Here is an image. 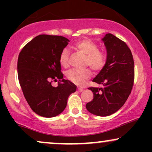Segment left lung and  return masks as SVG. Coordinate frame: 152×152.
<instances>
[{"label":"left lung","mask_w":152,"mask_h":152,"mask_svg":"<svg viewBox=\"0 0 152 152\" xmlns=\"http://www.w3.org/2000/svg\"><path fill=\"white\" fill-rule=\"evenodd\" d=\"M69 42L64 36L39 35L19 53L18 76L24 97L31 109L43 117L62 113L69 96L76 91V85L64 79L61 72V56Z\"/></svg>","instance_id":"1"}]
</instances>
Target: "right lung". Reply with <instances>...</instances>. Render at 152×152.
<instances>
[{
	"instance_id": "add662e5",
	"label": "right lung",
	"mask_w": 152,
	"mask_h": 152,
	"mask_svg": "<svg viewBox=\"0 0 152 152\" xmlns=\"http://www.w3.org/2000/svg\"><path fill=\"white\" fill-rule=\"evenodd\" d=\"M106 50L105 65L93 79L96 86L88 89L94 94L87 103L91 114L107 116L121 109L132 91L134 79V59L124 41L111 34L102 38Z\"/></svg>"
}]
</instances>
